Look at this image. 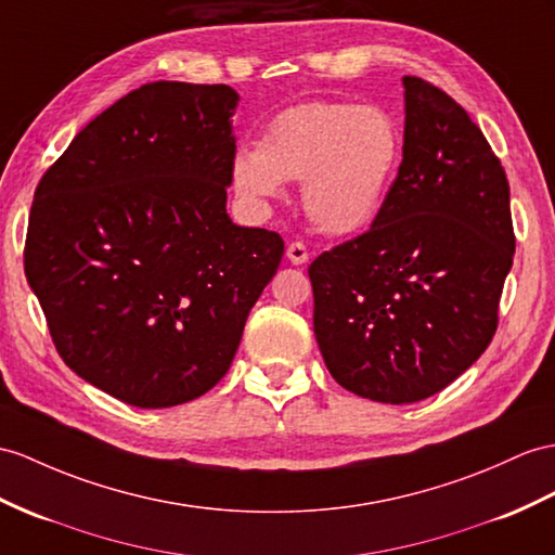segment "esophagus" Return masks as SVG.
I'll return each instance as SVG.
<instances>
[{
	"instance_id": "esophagus-1",
	"label": "esophagus",
	"mask_w": 555,
	"mask_h": 555,
	"mask_svg": "<svg viewBox=\"0 0 555 555\" xmlns=\"http://www.w3.org/2000/svg\"><path fill=\"white\" fill-rule=\"evenodd\" d=\"M287 259L294 266H304L308 261V249H306L304 242H292V245L287 247Z\"/></svg>"
}]
</instances>
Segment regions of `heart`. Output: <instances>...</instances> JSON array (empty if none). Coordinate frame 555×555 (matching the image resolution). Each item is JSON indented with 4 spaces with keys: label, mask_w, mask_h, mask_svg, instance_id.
I'll return each mask as SVG.
<instances>
[{
    "label": "heart",
    "mask_w": 555,
    "mask_h": 555,
    "mask_svg": "<svg viewBox=\"0 0 555 555\" xmlns=\"http://www.w3.org/2000/svg\"><path fill=\"white\" fill-rule=\"evenodd\" d=\"M398 162V127L379 107L306 101L268 121L256 153L235 157L233 181L256 202L304 181L308 219L327 235H353L379 216Z\"/></svg>",
    "instance_id": "heart-1"
}]
</instances>
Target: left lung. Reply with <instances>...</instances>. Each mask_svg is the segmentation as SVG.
I'll return each mask as SVG.
<instances>
[{"label":"left lung","mask_w":555,"mask_h":555,"mask_svg":"<svg viewBox=\"0 0 555 555\" xmlns=\"http://www.w3.org/2000/svg\"><path fill=\"white\" fill-rule=\"evenodd\" d=\"M402 85V162L379 216L308 268L330 374L390 404L438 393L485 353L516 251L508 181L488 139L426 79Z\"/></svg>","instance_id":"left-lung-1"}]
</instances>
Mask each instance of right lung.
<instances>
[{"label":"right lung","mask_w":555,"mask_h":555,"mask_svg":"<svg viewBox=\"0 0 555 555\" xmlns=\"http://www.w3.org/2000/svg\"><path fill=\"white\" fill-rule=\"evenodd\" d=\"M237 101L225 85H143L35 191L25 278L53 346L133 408H173L223 379L285 254L278 233L225 211Z\"/></svg>","instance_id":"add662e5"}]
</instances>
